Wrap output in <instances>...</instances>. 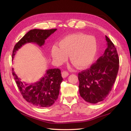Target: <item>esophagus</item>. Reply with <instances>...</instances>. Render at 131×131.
<instances>
[{
  "label": "esophagus",
  "mask_w": 131,
  "mask_h": 131,
  "mask_svg": "<svg viewBox=\"0 0 131 131\" xmlns=\"http://www.w3.org/2000/svg\"><path fill=\"white\" fill-rule=\"evenodd\" d=\"M69 73L68 71H63L62 72V77L63 78H66L69 75Z\"/></svg>",
  "instance_id": "34e87169"
}]
</instances>
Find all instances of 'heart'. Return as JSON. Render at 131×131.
<instances>
[{
	"label": "heart",
	"mask_w": 131,
	"mask_h": 131,
	"mask_svg": "<svg viewBox=\"0 0 131 131\" xmlns=\"http://www.w3.org/2000/svg\"><path fill=\"white\" fill-rule=\"evenodd\" d=\"M59 47L53 46L51 49L53 58L62 64L70 56L71 62L79 68H85L93 62L97 53V43L93 37L82 34L66 36L59 42Z\"/></svg>",
	"instance_id": "b5f03b06"
}]
</instances>
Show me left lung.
<instances>
[{
    "mask_svg": "<svg viewBox=\"0 0 131 131\" xmlns=\"http://www.w3.org/2000/svg\"><path fill=\"white\" fill-rule=\"evenodd\" d=\"M107 48L90 69L78 74L80 95L85 101L96 104L112 91L119 70V60L114 44L107 36Z\"/></svg>",
    "mask_w": 131,
    "mask_h": 131,
    "instance_id": "1",
    "label": "left lung"
}]
</instances>
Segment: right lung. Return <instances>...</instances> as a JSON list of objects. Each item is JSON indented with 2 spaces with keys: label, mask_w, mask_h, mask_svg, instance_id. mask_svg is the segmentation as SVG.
Instances as JSON below:
<instances>
[{
  "label": "right lung",
  "mask_w": 131,
  "mask_h": 131,
  "mask_svg": "<svg viewBox=\"0 0 131 131\" xmlns=\"http://www.w3.org/2000/svg\"><path fill=\"white\" fill-rule=\"evenodd\" d=\"M56 30L57 29L30 30L16 44L13 50L12 58L16 51L26 43H34L40 47L42 46L47 38ZM12 75L24 99L32 105L39 107H49L58 99L60 85L63 80L59 69H49L39 81L30 84L21 82L14 72L13 68Z\"/></svg>",
  "instance_id": "right-lung-1"
}]
</instances>
